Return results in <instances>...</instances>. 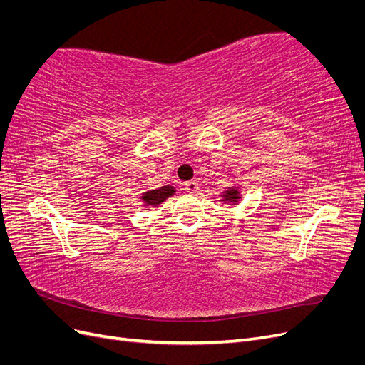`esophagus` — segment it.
I'll use <instances>...</instances> for the list:
<instances>
[{
  "label": "esophagus",
  "instance_id": "obj_1",
  "mask_svg": "<svg viewBox=\"0 0 365 365\" xmlns=\"http://www.w3.org/2000/svg\"><path fill=\"white\" fill-rule=\"evenodd\" d=\"M184 189H185V192L195 193L197 189H200V185H197V182H196L195 180H192V181H187V182L184 184Z\"/></svg>",
  "mask_w": 365,
  "mask_h": 365
}]
</instances>
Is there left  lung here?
Wrapping results in <instances>:
<instances>
[{"instance_id":"obj_1","label":"left lung","mask_w":365,"mask_h":365,"mask_svg":"<svg viewBox=\"0 0 365 365\" xmlns=\"http://www.w3.org/2000/svg\"><path fill=\"white\" fill-rule=\"evenodd\" d=\"M225 197H227V201H236V200H239V193L235 189L233 190H228Z\"/></svg>"}]
</instances>
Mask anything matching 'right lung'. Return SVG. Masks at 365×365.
<instances>
[{"instance_id":"1","label":"right lung","mask_w":365,"mask_h":365,"mask_svg":"<svg viewBox=\"0 0 365 365\" xmlns=\"http://www.w3.org/2000/svg\"><path fill=\"white\" fill-rule=\"evenodd\" d=\"M173 187L170 185H164L161 187V189H157V190H150V192H146L145 196H143V200H145V202L148 205H158L161 204L165 197H169L173 195Z\"/></svg>"}]
</instances>
